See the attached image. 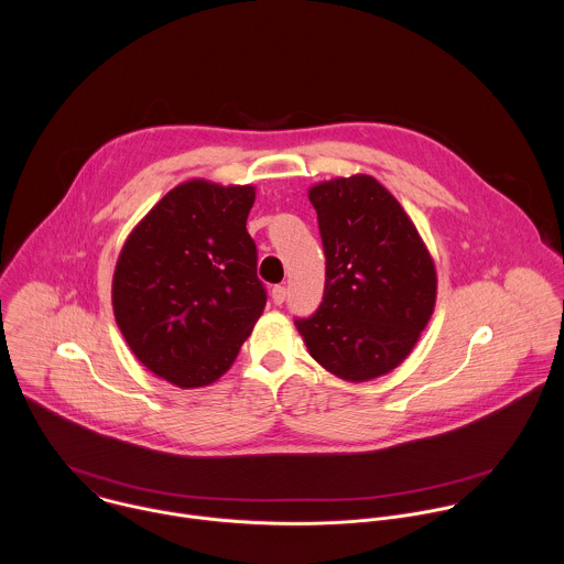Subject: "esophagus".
<instances>
[{
    "mask_svg": "<svg viewBox=\"0 0 564 564\" xmlns=\"http://www.w3.org/2000/svg\"><path fill=\"white\" fill-rule=\"evenodd\" d=\"M271 300H273L275 306H282L284 300H286V286H282V284L273 286V289H271Z\"/></svg>",
    "mask_w": 564,
    "mask_h": 564,
    "instance_id": "esophagus-1",
    "label": "esophagus"
}]
</instances>
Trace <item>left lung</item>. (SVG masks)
<instances>
[{"label":"left lung","mask_w":564,"mask_h":564,"mask_svg":"<svg viewBox=\"0 0 564 564\" xmlns=\"http://www.w3.org/2000/svg\"><path fill=\"white\" fill-rule=\"evenodd\" d=\"M317 210L325 286L319 308L295 319L311 356L347 382L395 369L436 302V269L400 202L371 175L322 182Z\"/></svg>","instance_id":"1"}]
</instances>
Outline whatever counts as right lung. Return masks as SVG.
<instances>
[{
	"instance_id": "right-lung-1",
	"label": "right lung",
	"mask_w": 564,
	"mask_h": 564,
	"mask_svg": "<svg viewBox=\"0 0 564 564\" xmlns=\"http://www.w3.org/2000/svg\"><path fill=\"white\" fill-rule=\"evenodd\" d=\"M253 199V186L184 182L148 213L117 260V325L134 356L180 389L224 376L267 304L245 228Z\"/></svg>"
}]
</instances>
